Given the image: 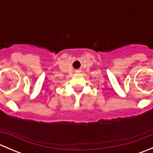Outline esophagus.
<instances>
[{
    "mask_svg": "<svg viewBox=\"0 0 153 153\" xmlns=\"http://www.w3.org/2000/svg\"><path fill=\"white\" fill-rule=\"evenodd\" d=\"M75 72H81V70H80V69H78V70H76V71H75Z\"/></svg>",
    "mask_w": 153,
    "mask_h": 153,
    "instance_id": "34e87169",
    "label": "esophagus"
}]
</instances>
